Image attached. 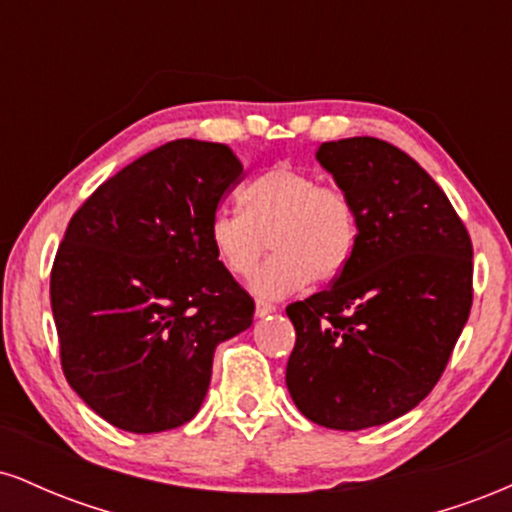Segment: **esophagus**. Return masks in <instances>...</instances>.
Returning a JSON list of instances; mask_svg holds the SVG:
<instances>
[{
	"label": "esophagus",
	"instance_id": "esophagus-1",
	"mask_svg": "<svg viewBox=\"0 0 512 512\" xmlns=\"http://www.w3.org/2000/svg\"><path fill=\"white\" fill-rule=\"evenodd\" d=\"M272 313H276V305H274V303H264V301H257V305H255V315H257V317L272 315Z\"/></svg>",
	"mask_w": 512,
	"mask_h": 512
}]
</instances>
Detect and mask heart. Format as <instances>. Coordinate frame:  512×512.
I'll use <instances>...</instances> for the list:
<instances>
[{
    "label": "heart",
    "instance_id": "b5f03b06",
    "mask_svg": "<svg viewBox=\"0 0 512 512\" xmlns=\"http://www.w3.org/2000/svg\"><path fill=\"white\" fill-rule=\"evenodd\" d=\"M243 211L221 209L209 221V245L228 274L248 276L267 243L269 262L252 276L260 298H284L315 284H330L356 250L358 223L351 197L337 185H320L310 170L272 166L238 192Z\"/></svg>",
    "mask_w": 512,
    "mask_h": 512
}]
</instances>
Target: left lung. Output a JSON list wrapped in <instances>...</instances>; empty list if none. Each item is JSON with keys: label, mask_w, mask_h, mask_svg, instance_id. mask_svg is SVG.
I'll return each mask as SVG.
<instances>
[{"label": "left lung", "mask_w": 512, "mask_h": 512, "mask_svg": "<svg viewBox=\"0 0 512 512\" xmlns=\"http://www.w3.org/2000/svg\"><path fill=\"white\" fill-rule=\"evenodd\" d=\"M315 158L354 202L358 238L330 289L286 308V387L305 419L361 431L407 414L443 375L472 308V240L397 146L351 137Z\"/></svg>", "instance_id": "left-lung-1"}]
</instances>
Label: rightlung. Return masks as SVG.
<instances>
[{"label": "right lung", "instance_id": "1", "mask_svg": "<svg viewBox=\"0 0 512 512\" xmlns=\"http://www.w3.org/2000/svg\"><path fill=\"white\" fill-rule=\"evenodd\" d=\"M240 175L228 146L175 139L105 180L69 221L50 274L64 378L122 431L187 424L216 346L252 325L255 303L209 245Z\"/></svg>", "mask_w": 512, "mask_h": 512}]
</instances>
